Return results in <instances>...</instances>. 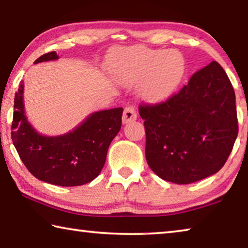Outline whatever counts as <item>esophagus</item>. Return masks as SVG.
Wrapping results in <instances>:
<instances>
[{
    "label": "esophagus",
    "instance_id": "obj_1",
    "mask_svg": "<svg viewBox=\"0 0 248 248\" xmlns=\"http://www.w3.org/2000/svg\"><path fill=\"white\" fill-rule=\"evenodd\" d=\"M136 119H137L136 109H134L132 106L125 107L124 110V115H123V123L128 124V123H130V121H133Z\"/></svg>",
    "mask_w": 248,
    "mask_h": 248
}]
</instances>
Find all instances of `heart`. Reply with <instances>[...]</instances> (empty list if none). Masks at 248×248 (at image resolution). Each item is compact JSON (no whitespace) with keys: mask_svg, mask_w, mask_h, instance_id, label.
Here are the masks:
<instances>
[{"mask_svg":"<svg viewBox=\"0 0 248 248\" xmlns=\"http://www.w3.org/2000/svg\"><path fill=\"white\" fill-rule=\"evenodd\" d=\"M111 73L125 83L141 82V92L151 102H159L171 94L182 81L186 63L175 50L132 46L119 49L109 58Z\"/></svg>","mask_w":248,"mask_h":248,"instance_id":"heart-1","label":"heart"}]
</instances>
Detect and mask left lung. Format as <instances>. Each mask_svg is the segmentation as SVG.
<instances>
[{"instance_id": "8db88e82", "label": "left lung", "mask_w": 248, "mask_h": 248, "mask_svg": "<svg viewBox=\"0 0 248 248\" xmlns=\"http://www.w3.org/2000/svg\"><path fill=\"white\" fill-rule=\"evenodd\" d=\"M139 112L146 162L170 183L191 184L217 173L237 138L235 93L217 61L197 71L164 102L140 105Z\"/></svg>"}]
</instances>
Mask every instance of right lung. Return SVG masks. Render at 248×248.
Segmentation results:
<instances>
[{"mask_svg":"<svg viewBox=\"0 0 248 248\" xmlns=\"http://www.w3.org/2000/svg\"><path fill=\"white\" fill-rule=\"evenodd\" d=\"M56 51L35 61L57 60ZM24 84L14 99L12 140L24 165L43 182L71 187L95 179L106 162L107 151L121 128V107L94 112L73 131L59 137H45L36 131L25 116Z\"/></svg>","mask_w":248,"mask_h":248,"instance_id":"add662e5","label":"right lung"}]
</instances>
